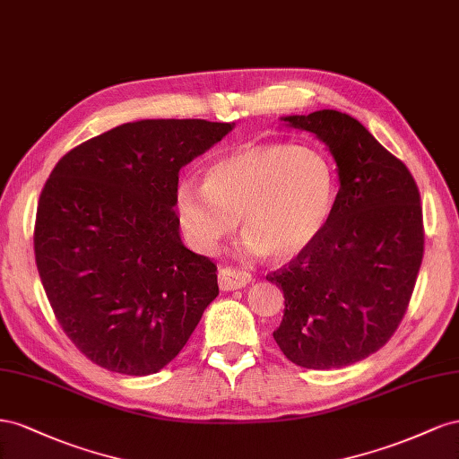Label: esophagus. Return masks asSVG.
Wrapping results in <instances>:
<instances>
[{
    "mask_svg": "<svg viewBox=\"0 0 459 459\" xmlns=\"http://www.w3.org/2000/svg\"><path fill=\"white\" fill-rule=\"evenodd\" d=\"M252 281L250 273L234 269V267H222L219 269V286L221 290H238Z\"/></svg>",
    "mask_w": 459,
    "mask_h": 459,
    "instance_id": "34e87169",
    "label": "esophagus"
}]
</instances>
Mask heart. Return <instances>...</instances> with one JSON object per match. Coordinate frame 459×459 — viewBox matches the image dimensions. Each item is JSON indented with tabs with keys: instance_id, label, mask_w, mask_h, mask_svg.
I'll use <instances>...</instances> for the list:
<instances>
[{
	"instance_id": "heart-1",
	"label": "heart",
	"mask_w": 459,
	"mask_h": 459,
	"mask_svg": "<svg viewBox=\"0 0 459 459\" xmlns=\"http://www.w3.org/2000/svg\"><path fill=\"white\" fill-rule=\"evenodd\" d=\"M336 192L334 169L323 152L254 143L209 165L204 185L178 180L175 213L195 252L213 254L240 221L247 254L288 259L319 238Z\"/></svg>"
}]
</instances>
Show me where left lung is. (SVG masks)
Returning <instances> with one entry per match:
<instances>
[{
  "label": "left lung",
  "instance_id": "left-lung-1",
  "mask_svg": "<svg viewBox=\"0 0 459 459\" xmlns=\"http://www.w3.org/2000/svg\"><path fill=\"white\" fill-rule=\"evenodd\" d=\"M282 121L326 143L340 188L319 238L267 274L284 294L273 338L299 368L340 369L381 350L403 319L423 261L421 198L408 167L353 117Z\"/></svg>",
  "mask_w": 459,
  "mask_h": 459
}]
</instances>
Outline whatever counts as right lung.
I'll return each mask as SVG.
<instances>
[{
	"instance_id": "right-lung-1",
	"label": "right lung",
	"mask_w": 459,
	"mask_h": 459,
	"mask_svg": "<svg viewBox=\"0 0 459 459\" xmlns=\"http://www.w3.org/2000/svg\"><path fill=\"white\" fill-rule=\"evenodd\" d=\"M232 126L126 123L65 153L46 180L36 267L61 329L100 368L161 371L217 298V265L180 240L175 186Z\"/></svg>"
}]
</instances>
